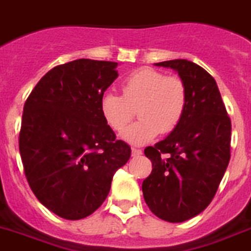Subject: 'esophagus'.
I'll use <instances>...</instances> for the list:
<instances>
[{
  "label": "esophagus",
  "mask_w": 251,
  "mask_h": 251,
  "mask_svg": "<svg viewBox=\"0 0 251 251\" xmlns=\"http://www.w3.org/2000/svg\"><path fill=\"white\" fill-rule=\"evenodd\" d=\"M131 154L134 157H138V156L142 154V150L140 148H131Z\"/></svg>",
  "instance_id": "1"
}]
</instances>
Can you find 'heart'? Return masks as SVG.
Instances as JSON below:
<instances>
[{"label":"heart","mask_w":251,"mask_h":251,"mask_svg":"<svg viewBox=\"0 0 251 251\" xmlns=\"http://www.w3.org/2000/svg\"><path fill=\"white\" fill-rule=\"evenodd\" d=\"M188 93L178 76H166L153 68H140L122 81V95L107 91L100 97V113L108 126L121 131L135 116L139 121L122 132L131 144H144L158 135L172 132L187 109Z\"/></svg>","instance_id":"1"}]
</instances>
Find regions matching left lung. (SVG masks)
<instances>
[{
  "instance_id": "8db88e82",
  "label": "left lung",
  "mask_w": 251,
  "mask_h": 251,
  "mask_svg": "<svg viewBox=\"0 0 251 251\" xmlns=\"http://www.w3.org/2000/svg\"><path fill=\"white\" fill-rule=\"evenodd\" d=\"M156 66L178 72L188 103L180 124L144 150L152 173L142 189L156 217L180 223L205 210L217 193L231 158V120L215 79L202 67L185 59Z\"/></svg>"
}]
</instances>
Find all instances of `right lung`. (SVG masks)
Listing matches in <instances>:
<instances>
[{
	"label": "right lung",
	"instance_id": "right-lung-1",
	"mask_svg": "<svg viewBox=\"0 0 251 251\" xmlns=\"http://www.w3.org/2000/svg\"><path fill=\"white\" fill-rule=\"evenodd\" d=\"M117 63L77 59L50 69L26 99L19 151L26 180L44 206L77 221L107 199L131 148L107 125L100 97Z\"/></svg>",
	"mask_w": 251,
	"mask_h": 251
}]
</instances>
